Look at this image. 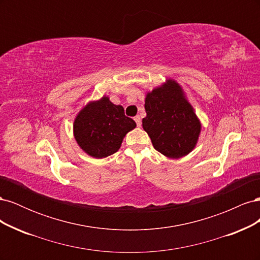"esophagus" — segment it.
I'll list each match as a JSON object with an SVG mask.
<instances>
[{"label": "esophagus", "instance_id": "esophagus-1", "mask_svg": "<svg viewBox=\"0 0 260 260\" xmlns=\"http://www.w3.org/2000/svg\"><path fill=\"white\" fill-rule=\"evenodd\" d=\"M135 120H136V122H137L138 127H141V118H140V116H136V117H135Z\"/></svg>", "mask_w": 260, "mask_h": 260}]
</instances>
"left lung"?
<instances>
[{"instance_id":"1","label":"left lung","mask_w":260,"mask_h":260,"mask_svg":"<svg viewBox=\"0 0 260 260\" xmlns=\"http://www.w3.org/2000/svg\"><path fill=\"white\" fill-rule=\"evenodd\" d=\"M144 131L156 151L168 158L190 154L199 142L202 123L178 81H166L145 95Z\"/></svg>"}]
</instances>
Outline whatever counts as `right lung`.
Masks as SVG:
<instances>
[{
	"mask_svg": "<svg viewBox=\"0 0 260 260\" xmlns=\"http://www.w3.org/2000/svg\"><path fill=\"white\" fill-rule=\"evenodd\" d=\"M137 127L124 115L121 105L113 104L107 95L90 101L77 114L74 137L82 151L93 158H105L120 148L123 138Z\"/></svg>",
	"mask_w": 260,
	"mask_h": 260,
	"instance_id": "obj_1",
	"label": "right lung"
}]
</instances>
